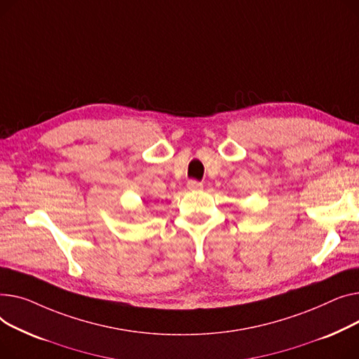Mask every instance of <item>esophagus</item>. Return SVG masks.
<instances>
[{"label":"esophagus","instance_id":"obj_1","mask_svg":"<svg viewBox=\"0 0 359 359\" xmlns=\"http://www.w3.org/2000/svg\"><path fill=\"white\" fill-rule=\"evenodd\" d=\"M187 187H188L189 191H200V189H203V184L196 181V180H189L187 182Z\"/></svg>","mask_w":359,"mask_h":359}]
</instances>
